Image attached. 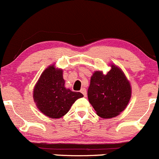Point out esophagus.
<instances>
[{"label": "esophagus", "mask_w": 159, "mask_h": 159, "mask_svg": "<svg viewBox=\"0 0 159 159\" xmlns=\"http://www.w3.org/2000/svg\"><path fill=\"white\" fill-rule=\"evenodd\" d=\"M80 92H81V93H83V96H84L85 97H86V94H87V93H86V89H85V88H82L81 90H80Z\"/></svg>", "instance_id": "34e87169"}]
</instances>
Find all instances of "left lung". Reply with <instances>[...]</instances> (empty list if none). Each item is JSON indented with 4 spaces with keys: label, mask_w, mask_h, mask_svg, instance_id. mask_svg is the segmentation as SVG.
Returning a JSON list of instances; mask_svg holds the SVG:
<instances>
[{
    "label": "left lung",
    "mask_w": 159,
    "mask_h": 159,
    "mask_svg": "<svg viewBox=\"0 0 159 159\" xmlns=\"http://www.w3.org/2000/svg\"><path fill=\"white\" fill-rule=\"evenodd\" d=\"M104 75L93 74L88 89V99L101 118L116 117L125 109L131 98L130 83L122 70L115 65Z\"/></svg>",
    "instance_id": "left-lung-1"
}]
</instances>
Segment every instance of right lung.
Returning a JSON list of instances; mask_svg holds the SVG:
<instances>
[{"mask_svg":"<svg viewBox=\"0 0 159 159\" xmlns=\"http://www.w3.org/2000/svg\"><path fill=\"white\" fill-rule=\"evenodd\" d=\"M63 70L50 66L40 76L34 89V99L37 108L51 119H59L68 112L76 99L83 95L64 86Z\"/></svg>","mask_w":159,"mask_h":159,"instance_id":"obj_1","label":"right lung"}]
</instances>
